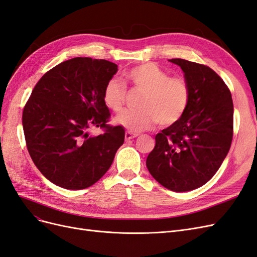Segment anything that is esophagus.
<instances>
[{
    "instance_id": "1",
    "label": "esophagus",
    "mask_w": 257,
    "mask_h": 257,
    "mask_svg": "<svg viewBox=\"0 0 257 257\" xmlns=\"http://www.w3.org/2000/svg\"><path fill=\"white\" fill-rule=\"evenodd\" d=\"M136 137H137V134H133V133H131V132H126L125 133V141L126 142L132 141V139H134Z\"/></svg>"
}]
</instances>
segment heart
<instances>
[{"mask_svg":"<svg viewBox=\"0 0 257 257\" xmlns=\"http://www.w3.org/2000/svg\"><path fill=\"white\" fill-rule=\"evenodd\" d=\"M125 77L143 92L139 110H125L115 118V123L132 133H141L157 122L161 126L173 125L186 111L191 99L190 85L181 77H169L155 63H144L126 72ZM126 89L119 80L107 81L103 90L104 104L114 112L122 110Z\"/></svg>","mask_w":257,"mask_h":257,"instance_id":"b5f03b06","label":"heart"}]
</instances>
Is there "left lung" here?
I'll use <instances>...</instances> for the list:
<instances>
[{
	"label": "left lung",
	"mask_w": 257,
	"mask_h": 257,
	"mask_svg": "<svg viewBox=\"0 0 257 257\" xmlns=\"http://www.w3.org/2000/svg\"><path fill=\"white\" fill-rule=\"evenodd\" d=\"M189 83L191 99L182 118L155 136L146 165L160 184L188 192L206 184L229 151L234 105L227 85L211 68L172 59Z\"/></svg>",
	"instance_id": "left-lung-1"
}]
</instances>
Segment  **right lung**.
<instances>
[{
  "label": "right lung",
  "mask_w": 257,
  "mask_h": 257,
  "mask_svg": "<svg viewBox=\"0 0 257 257\" xmlns=\"http://www.w3.org/2000/svg\"><path fill=\"white\" fill-rule=\"evenodd\" d=\"M118 72L106 60L74 58L46 73L22 113L30 157L53 184L67 190L93 185L111 166L123 145V126H110L103 90ZM92 127L104 128L98 137Z\"/></svg>",
  "instance_id": "1"
}]
</instances>
